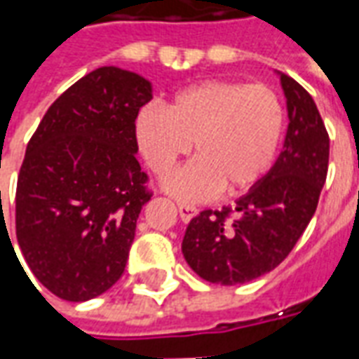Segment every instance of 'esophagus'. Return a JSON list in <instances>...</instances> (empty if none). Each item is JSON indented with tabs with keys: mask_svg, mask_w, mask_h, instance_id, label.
<instances>
[{
	"mask_svg": "<svg viewBox=\"0 0 359 359\" xmlns=\"http://www.w3.org/2000/svg\"><path fill=\"white\" fill-rule=\"evenodd\" d=\"M179 215L180 219L188 223L190 219H194L198 215V210H196L194 205H188V203H179Z\"/></svg>",
	"mask_w": 359,
	"mask_h": 359,
	"instance_id": "34e87169",
	"label": "esophagus"
}]
</instances>
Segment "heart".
<instances>
[{"label":"heart","mask_w":359,"mask_h":359,"mask_svg":"<svg viewBox=\"0 0 359 359\" xmlns=\"http://www.w3.org/2000/svg\"><path fill=\"white\" fill-rule=\"evenodd\" d=\"M283 125V103L269 86L205 81L179 92L167 109L144 107L136 142L159 177L194 144L196 159L167 177L163 188L180 202H203L223 188L234 194L256 184L277 156Z\"/></svg>","instance_id":"heart-1"}]
</instances>
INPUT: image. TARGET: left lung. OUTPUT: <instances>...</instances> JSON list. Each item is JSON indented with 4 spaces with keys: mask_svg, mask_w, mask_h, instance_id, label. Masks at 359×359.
<instances>
[{
    "mask_svg": "<svg viewBox=\"0 0 359 359\" xmlns=\"http://www.w3.org/2000/svg\"><path fill=\"white\" fill-rule=\"evenodd\" d=\"M278 76L288 111L280 156L233 208L202 211L187 226L182 254L203 280L234 286L273 271L317 210L329 169V134L313 97L288 74Z\"/></svg>",
    "mask_w": 359,
    "mask_h": 359,
    "instance_id": "left-lung-1",
    "label": "left lung"
}]
</instances>
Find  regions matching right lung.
I'll list each match as a JSON object with an SVG mask.
<instances>
[{"mask_svg": "<svg viewBox=\"0 0 359 359\" xmlns=\"http://www.w3.org/2000/svg\"><path fill=\"white\" fill-rule=\"evenodd\" d=\"M151 82L100 67L59 95L28 142L17 180V242L34 277L61 300L117 283L151 194L136 159V117Z\"/></svg>", "mask_w": 359, "mask_h": 359, "instance_id": "right-lung-1", "label": "right lung"}]
</instances>
